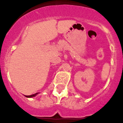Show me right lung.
<instances>
[{"label":"right lung","instance_id":"obj_1","mask_svg":"<svg viewBox=\"0 0 123 123\" xmlns=\"http://www.w3.org/2000/svg\"><path fill=\"white\" fill-rule=\"evenodd\" d=\"M37 94H38V93H36V94H32V95H25V96L26 97H34V96H35V95H36Z\"/></svg>","mask_w":123,"mask_h":123}]
</instances>
